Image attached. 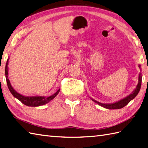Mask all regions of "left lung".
<instances>
[{
	"instance_id": "left-lung-1",
	"label": "left lung",
	"mask_w": 148,
	"mask_h": 148,
	"mask_svg": "<svg viewBox=\"0 0 148 148\" xmlns=\"http://www.w3.org/2000/svg\"><path fill=\"white\" fill-rule=\"evenodd\" d=\"M139 67L140 68V71L138 77V83H137V85H136V87L135 88V89H134L132 91V92L130 94H129V96H127V97L123 98V99H121L119 101H116L114 102V103H101L92 99V98L90 97L92 99V101H93L94 103L99 104V106L103 107L104 108H106V109H108V110L120 109V108H122L124 106H125L128 103H129V102L130 101L134 99V98L137 96V95L138 94L139 92L140 89L141 82H142V73H141V66L140 64H139Z\"/></svg>"
}]
</instances>
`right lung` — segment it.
<instances>
[{
    "mask_svg": "<svg viewBox=\"0 0 148 148\" xmlns=\"http://www.w3.org/2000/svg\"><path fill=\"white\" fill-rule=\"evenodd\" d=\"M9 59L6 62L5 69V75L6 78V81H7L8 87L9 89V91L11 92L12 95L16 99H18L19 101H20L23 104L27 106H32V107H37L40 106L42 105L47 104L51 101L54 99V97L57 96V95L59 94L60 91V88L56 92L49 96H25L21 94L18 93L17 91L14 90V88L12 87L11 82L8 78V64H9Z\"/></svg>",
    "mask_w": 148,
    "mask_h": 148,
    "instance_id": "obj_1",
    "label": "right lung"
}]
</instances>
